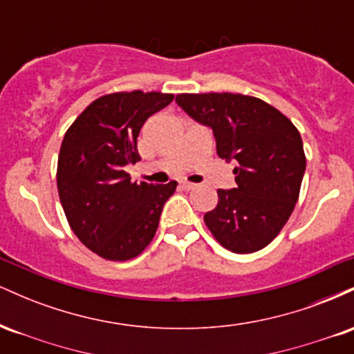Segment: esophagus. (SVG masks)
<instances>
[{
	"instance_id": "obj_1",
	"label": "esophagus",
	"mask_w": 354,
	"mask_h": 354,
	"mask_svg": "<svg viewBox=\"0 0 354 354\" xmlns=\"http://www.w3.org/2000/svg\"><path fill=\"white\" fill-rule=\"evenodd\" d=\"M180 185H181V188H183V189H186V191H189V189H194V188H196V185H194V183H189V181H181Z\"/></svg>"
}]
</instances>
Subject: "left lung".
I'll use <instances>...</instances> for the list:
<instances>
[{
	"label": "left lung",
	"mask_w": 354,
	"mask_h": 354,
	"mask_svg": "<svg viewBox=\"0 0 354 354\" xmlns=\"http://www.w3.org/2000/svg\"><path fill=\"white\" fill-rule=\"evenodd\" d=\"M178 104L209 126L221 160L234 161L236 188L218 189L205 214L214 239L238 254L254 253L278 236L293 213L306 169L301 135L266 101L233 93H181Z\"/></svg>",
	"instance_id": "obj_1"
}]
</instances>
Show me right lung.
<instances>
[{"mask_svg":"<svg viewBox=\"0 0 354 354\" xmlns=\"http://www.w3.org/2000/svg\"><path fill=\"white\" fill-rule=\"evenodd\" d=\"M171 93L118 91L100 96L64 133L56 185L73 233L108 261L136 258L153 241L165 203L178 183L131 181L124 166L140 161L138 135Z\"/></svg>","mask_w":354,"mask_h":354,"instance_id":"obj_1","label":"right lung"}]
</instances>
